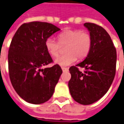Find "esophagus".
<instances>
[{
    "label": "esophagus",
    "mask_w": 124,
    "mask_h": 124,
    "mask_svg": "<svg viewBox=\"0 0 124 124\" xmlns=\"http://www.w3.org/2000/svg\"><path fill=\"white\" fill-rule=\"evenodd\" d=\"M62 70L63 72H66V71L69 70V69H68V68H65V67H62Z\"/></svg>",
    "instance_id": "esophagus-1"
}]
</instances>
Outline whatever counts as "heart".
I'll return each mask as SVG.
<instances>
[{
    "label": "heart",
    "instance_id": "heart-1",
    "mask_svg": "<svg viewBox=\"0 0 124 124\" xmlns=\"http://www.w3.org/2000/svg\"><path fill=\"white\" fill-rule=\"evenodd\" d=\"M59 42L54 38H47L45 45L47 52L52 56L58 55L60 45L66 47V54L60 55L55 60V63L61 66H67L76 61L77 57L79 59L85 58L90 51L92 39L88 32H82L79 29H68L58 34Z\"/></svg>",
    "mask_w": 124,
    "mask_h": 124
}]
</instances>
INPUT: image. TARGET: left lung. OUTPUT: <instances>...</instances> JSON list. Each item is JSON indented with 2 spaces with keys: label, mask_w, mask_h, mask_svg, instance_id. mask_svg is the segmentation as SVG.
I'll return each instance as SVG.
<instances>
[{
  "label": "left lung",
  "mask_w": 124,
  "mask_h": 124,
  "mask_svg": "<svg viewBox=\"0 0 124 124\" xmlns=\"http://www.w3.org/2000/svg\"><path fill=\"white\" fill-rule=\"evenodd\" d=\"M83 25L92 37V47L83 62L69 69V87L75 101L87 105L101 99L110 88L115 77L117 54L111 37L102 27L93 23ZM79 67L86 70L81 72Z\"/></svg>",
  "instance_id": "left-lung-1"
}]
</instances>
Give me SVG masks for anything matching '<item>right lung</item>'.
<instances>
[{
	"instance_id": "add662e5",
	"label": "right lung",
	"mask_w": 124,
	"mask_h": 124,
	"mask_svg": "<svg viewBox=\"0 0 124 124\" xmlns=\"http://www.w3.org/2000/svg\"><path fill=\"white\" fill-rule=\"evenodd\" d=\"M60 29L51 23L32 22L22 24L12 39L8 54L10 80L17 94L29 103L49 101L62 70L53 62L45 42Z\"/></svg>"
}]
</instances>
